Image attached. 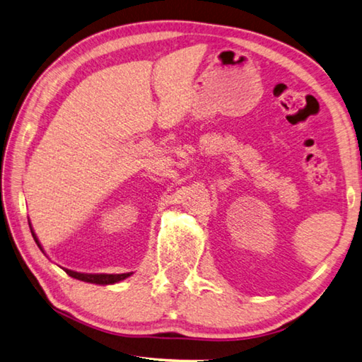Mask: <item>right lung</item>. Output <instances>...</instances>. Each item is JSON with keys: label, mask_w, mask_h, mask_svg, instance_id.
<instances>
[{"label": "right lung", "mask_w": 362, "mask_h": 362, "mask_svg": "<svg viewBox=\"0 0 362 362\" xmlns=\"http://www.w3.org/2000/svg\"><path fill=\"white\" fill-rule=\"evenodd\" d=\"M31 234H33V239L36 240L37 247L42 250L41 244H39V240L36 238V234L33 233V231H31ZM64 272H66L69 277H72V279H77V280H82V281H88V284H96V285H112V284H117V281L124 280V279L129 277V275H131V272H128V274H81V272L69 271V269H64Z\"/></svg>", "instance_id": "add662e5"}]
</instances>
